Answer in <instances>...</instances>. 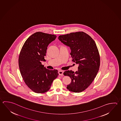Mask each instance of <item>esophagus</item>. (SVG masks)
Masks as SVG:
<instances>
[{"instance_id":"obj_1","label":"esophagus","mask_w":121,"mask_h":121,"mask_svg":"<svg viewBox=\"0 0 121 121\" xmlns=\"http://www.w3.org/2000/svg\"><path fill=\"white\" fill-rule=\"evenodd\" d=\"M63 71H59V75L60 76H63Z\"/></svg>"}]
</instances>
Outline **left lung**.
Listing matches in <instances>:
<instances>
[{"mask_svg": "<svg viewBox=\"0 0 121 121\" xmlns=\"http://www.w3.org/2000/svg\"><path fill=\"white\" fill-rule=\"evenodd\" d=\"M58 39L70 47L72 61L79 65L75 72L69 70L64 72L65 76L70 77L72 80L67 88L75 93L84 91L92 83L99 71L100 57L96 43L83 32L60 35Z\"/></svg>", "mask_w": 121, "mask_h": 121, "instance_id": "left-lung-1", "label": "left lung"}]
</instances>
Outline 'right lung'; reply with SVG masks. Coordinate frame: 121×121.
Returning a JSON list of instances; mask_svg holds the SVG:
<instances>
[{
	"label": "right lung",
	"instance_id": "add662e5",
	"mask_svg": "<svg viewBox=\"0 0 121 121\" xmlns=\"http://www.w3.org/2000/svg\"><path fill=\"white\" fill-rule=\"evenodd\" d=\"M56 36L37 32L25 42L20 52L18 63L25 83L32 91L43 93L49 91L52 82L59 75L57 70H50L43 65L47 47Z\"/></svg>",
	"mask_w": 121,
	"mask_h": 121
}]
</instances>
